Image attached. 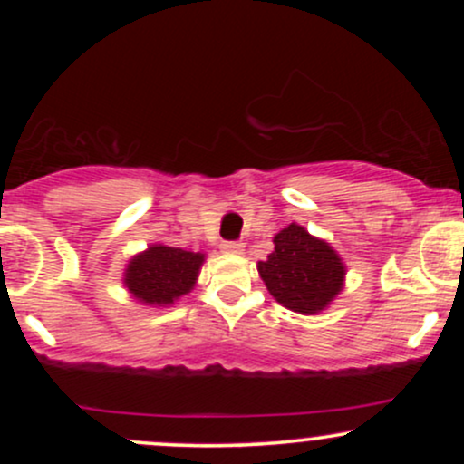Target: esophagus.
Returning <instances> with one entry per match:
<instances>
[{
    "label": "esophagus",
    "mask_w": 464,
    "mask_h": 464,
    "mask_svg": "<svg viewBox=\"0 0 464 464\" xmlns=\"http://www.w3.org/2000/svg\"><path fill=\"white\" fill-rule=\"evenodd\" d=\"M220 248L225 250V253L239 255V253H242V250H244V244H242V242H233V239H231V242H222Z\"/></svg>",
    "instance_id": "esophagus-1"
}]
</instances>
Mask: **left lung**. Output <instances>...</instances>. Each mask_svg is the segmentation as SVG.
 Here are the masks:
<instances>
[{
  "instance_id": "left-lung-1",
  "label": "left lung",
  "mask_w": 464,
  "mask_h": 464,
  "mask_svg": "<svg viewBox=\"0 0 464 464\" xmlns=\"http://www.w3.org/2000/svg\"><path fill=\"white\" fill-rule=\"evenodd\" d=\"M275 250L257 264L266 287L281 305L316 314L343 290L344 266L335 250L305 228L290 225L275 236Z\"/></svg>"
}]
</instances>
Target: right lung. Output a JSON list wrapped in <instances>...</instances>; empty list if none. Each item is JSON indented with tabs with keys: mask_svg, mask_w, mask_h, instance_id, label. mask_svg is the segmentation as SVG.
<instances>
[{
	"mask_svg": "<svg viewBox=\"0 0 464 464\" xmlns=\"http://www.w3.org/2000/svg\"><path fill=\"white\" fill-rule=\"evenodd\" d=\"M202 259L200 253L154 244L129 264L124 284L148 305H169L194 287Z\"/></svg>",
	"mask_w": 464,
	"mask_h": 464,
	"instance_id": "right-lung-1",
	"label": "right lung"
}]
</instances>
